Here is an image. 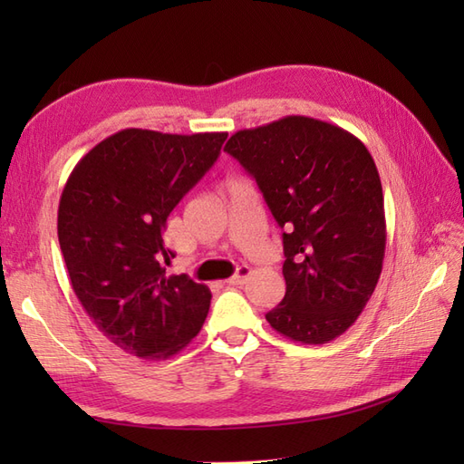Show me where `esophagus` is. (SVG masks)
<instances>
[{
	"mask_svg": "<svg viewBox=\"0 0 464 464\" xmlns=\"http://www.w3.org/2000/svg\"><path fill=\"white\" fill-rule=\"evenodd\" d=\"M249 275H251V267H247V265H241V267H237V271H235L233 277L227 279V285H243Z\"/></svg>",
	"mask_w": 464,
	"mask_h": 464,
	"instance_id": "esophagus-1",
	"label": "esophagus"
}]
</instances>
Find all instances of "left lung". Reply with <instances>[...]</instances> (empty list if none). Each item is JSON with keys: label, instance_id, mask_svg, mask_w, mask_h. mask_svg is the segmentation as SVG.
Returning a JSON list of instances; mask_svg holds the SVG:
<instances>
[{"label": "left lung", "instance_id": "obj_1", "mask_svg": "<svg viewBox=\"0 0 464 464\" xmlns=\"http://www.w3.org/2000/svg\"><path fill=\"white\" fill-rule=\"evenodd\" d=\"M225 151L255 177L283 229L287 289L265 319L291 341L337 339L382 271L387 223L369 150L337 125L287 115L231 135Z\"/></svg>", "mask_w": 464, "mask_h": 464}]
</instances>
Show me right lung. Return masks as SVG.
<instances>
[{"instance_id":"1","label":"right lung","mask_w":464,"mask_h":464,"mask_svg":"<svg viewBox=\"0 0 464 464\" xmlns=\"http://www.w3.org/2000/svg\"><path fill=\"white\" fill-rule=\"evenodd\" d=\"M227 133L121 130L73 167L57 209L72 287L107 339L140 359L165 361L201 331L211 291L167 277V217L211 169Z\"/></svg>"}]
</instances>
